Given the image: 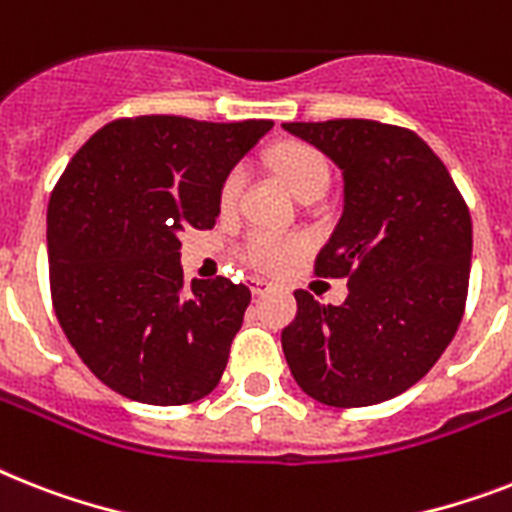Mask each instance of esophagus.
<instances>
[{"label": "esophagus", "instance_id": "1", "mask_svg": "<svg viewBox=\"0 0 512 512\" xmlns=\"http://www.w3.org/2000/svg\"><path fill=\"white\" fill-rule=\"evenodd\" d=\"M249 289H252L255 297H260V294H265L270 289V281H265V278H252V281H249Z\"/></svg>", "mask_w": 512, "mask_h": 512}]
</instances>
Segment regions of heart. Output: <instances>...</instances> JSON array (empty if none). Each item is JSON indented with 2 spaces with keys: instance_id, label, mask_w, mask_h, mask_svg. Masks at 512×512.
Returning <instances> with one entry per match:
<instances>
[{
  "instance_id": "obj_1",
  "label": "heart",
  "mask_w": 512,
  "mask_h": 512,
  "mask_svg": "<svg viewBox=\"0 0 512 512\" xmlns=\"http://www.w3.org/2000/svg\"><path fill=\"white\" fill-rule=\"evenodd\" d=\"M268 162L270 168L278 173V178L292 189L294 197H305L310 191H326L328 178H331V168H328L326 157L315 147L305 144V141H281V144L270 149ZM242 186V168L228 170L218 189L220 213H234L239 194H242ZM302 249H305V242L299 236L252 231L242 244V257L244 263L252 265L255 270L273 273V270H281L289 263H294L302 255Z\"/></svg>"
}]
</instances>
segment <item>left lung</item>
I'll list each match as a JSON object with an SVG mask.
<instances>
[{
    "label": "left lung",
    "instance_id": "8db88e82",
    "mask_svg": "<svg viewBox=\"0 0 512 512\" xmlns=\"http://www.w3.org/2000/svg\"><path fill=\"white\" fill-rule=\"evenodd\" d=\"M339 165L344 213L315 276L347 278L344 305L297 289L281 331L294 381L331 407L392 400L418 384L463 321L471 213L450 170L410 128L378 120L284 123Z\"/></svg>",
    "mask_w": 512,
    "mask_h": 512
}]
</instances>
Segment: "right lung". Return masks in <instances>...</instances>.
I'll return each instance as SVG.
<instances>
[{"instance_id":"right-lung-1","label":"right lung","mask_w":512,"mask_h":512,"mask_svg":"<svg viewBox=\"0 0 512 512\" xmlns=\"http://www.w3.org/2000/svg\"><path fill=\"white\" fill-rule=\"evenodd\" d=\"M270 128V120L118 118L78 149L54 184V315L112 392L189 405L218 386L252 292L226 276L186 284L178 236L215 226L220 181Z\"/></svg>"}]
</instances>
